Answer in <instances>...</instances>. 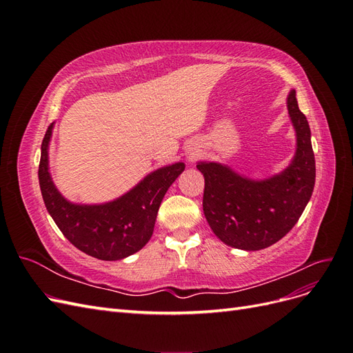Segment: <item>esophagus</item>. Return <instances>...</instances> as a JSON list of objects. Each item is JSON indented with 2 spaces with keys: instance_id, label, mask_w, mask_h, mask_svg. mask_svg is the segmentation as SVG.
Returning <instances> with one entry per match:
<instances>
[{
  "instance_id": "esophagus-1",
  "label": "esophagus",
  "mask_w": 353,
  "mask_h": 353,
  "mask_svg": "<svg viewBox=\"0 0 353 353\" xmlns=\"http://www.w3.org/2000/svg\"><path fill=\"white\" fill-rule=\"evenodd\" d=\"M199 153H200V148L196 147V145H190L187 148V157H188V160H193L196 156H199Z\"/></svg>"
}]
</instances>
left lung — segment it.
I'll return each instance as SVG.
<instances>
[{"instance_id": "left-lung-1", "label": "left lung", "mask_w": 353, "mask_h": 353, "mask_svg": "<svg viewBox=\"0 0 353 353\" xmlns=\"http://www.w3.org/2000/svg\"><path fill=\"white\" fill-rule=\"evenodd\" d=\"M296 152L280 174L253 179L225 163L199 162L205 176L203 212L215 236L231 248L261 250L281 240L301 218L315 185V157L296 91L287 95Z\"/></svg>"}]
</instances>
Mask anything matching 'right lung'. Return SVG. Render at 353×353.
I'll use <instances>...</instances> for the list:
<instances>
[{"mask_svg":"<svg viewBox=\"0 0 353 353\" xmlns=\"http://www.w3.org/2000/svg\"><path fill=\"white\" fill-rule=\"evenodd\" d=\"M52 128L54 123L48 126L41 144L38 176L46 208L63 236L81 252L101 261H121L141 250L153 236L160 203L185 165L176 162L159 168L114 200L73 203L60 193L50 174Z\"/></svg>","mask_w":353,"mask_h":353,"instance_id":"obj_1","label":"right lung"}]
</instances>
